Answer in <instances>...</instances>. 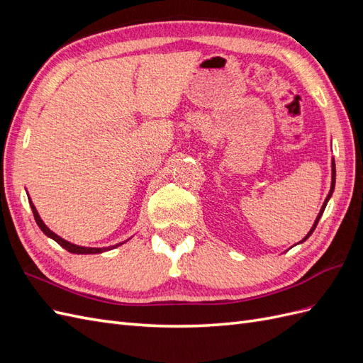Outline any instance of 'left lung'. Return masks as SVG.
Returning a JSON list of instances; mask_svg holds the SVG:
<instances>
[{
    "label": "left lung",
    "mask_w": 363,
    "mask_h": 363,
    "mask_svg": "<svg viewBox=\"0 0 363 363\" xmlns=\"http://www.w3.org/2000/svg\"><path fill=\"white\" fill-rule=\"evenodd\" d=\"M335 183H336V168H335V159H332V184H330V192H328V195H327V199H325V201L323 203V207H321V211H320V213H318V216H316V219H315V223H313V225H312V228L309 230V233H307L298 244H303L306 239H309V236L313 233V230L316 228V225H318V221H320V218L323 216V213H324V208H325V206H327V203H328V200L332 199V194H333V191H335Z\"/></svg>",
    "instance_id": "8db88e82"
}]
</instances>
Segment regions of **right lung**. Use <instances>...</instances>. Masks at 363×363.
Instances as JSON below:
<instances>
[{
	"label": "right lung",
	"mask_w": 363,
	"mask_h": 363,
	"mask_svg": "<svg viewBox=\"0 0 363 363\" xmlns=\"http://www.w3.org/2000/svg\"><path fill=\"white\" fill-rule=\"evenodd\" d=\"M27 195H28V192H27ZM28 201H30V207H31V211H33V215H35L36 224L39 225V228L42 230V232L45 233L48 238H51L52 240H56V242H57L60 247H63V248L67 250V251L72 252V255H100V252L111 251V250H113V248H118L119 245H123V244H125V242H127V240H130V239H127V240H124V242H119V244H116V245H111V247H103V248H94V247H82V245H75V244L69 242V240L63 239V238H60L59 235L54 233L52 230H50V228L45 225V223L42 221V218H40V215L38 213L36 207H35V204H33V201H31L30 196H28Z\"/></svg>",
	"instance_id": "1"
}]
</instances>
